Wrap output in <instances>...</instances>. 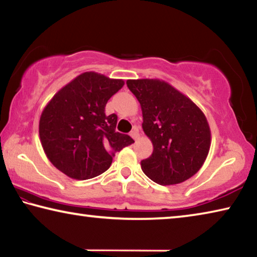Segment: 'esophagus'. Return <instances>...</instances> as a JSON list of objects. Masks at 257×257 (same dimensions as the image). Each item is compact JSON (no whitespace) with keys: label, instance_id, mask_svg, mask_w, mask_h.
<instances>
[{"label":"esophagus","instance_id":"esophagus-1","mask_svg":"<svg viewBox=\"0 0 257 257\" xmlns=\"http://www.w3.org/2000/svg\"><path fill=\"white\" fill-rule=\"evenodd\" d=\"M130 136H132L135 139V141H137V139L139 138V130H138L137 127H135L132 130V133H130Z\"/></svg>","mask_w":257,"mask_h":257}]
</instances>
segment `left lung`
Instances as JSON below:
<instances>
[{
    "mask_svg": "<svg viewBox=\"0 0 257 257\" xmlns=\"http://www.w3.org/2000/svg\"><path fill=\"white\" fill-rule=\"evenodd\" d=\"M141 103L143 130L153 153L142 170L163 186L184 182L199 171L211 146V129L203 111L189 97L160 79H129Z\"/></svg>",
    "mask_w": 257,
    "mask_h": 257,
    "instance_id": "8db88e82",
    "label": "left lung"
}]
</instances>
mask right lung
I'll list each match as a JSON object with an SVG mask.
<instances>
[{"label":"right lung","mask_w":257,"mask_h":257,"mask_svg":"<svg viewBox=\"0 0 257 257\" xmlns=\"http://www.w3.org/2000/svg\"><path fill=\"white\" fill-rule=\"evenodd\" d=\"M122 79L87 71L62 87L40 119V139L47 159L69 178L86 180L105 172L115 152L134 139L115 130L118 116L105 105Z\"/></svg>","instance_id":"add662e5"}]
</instances>
